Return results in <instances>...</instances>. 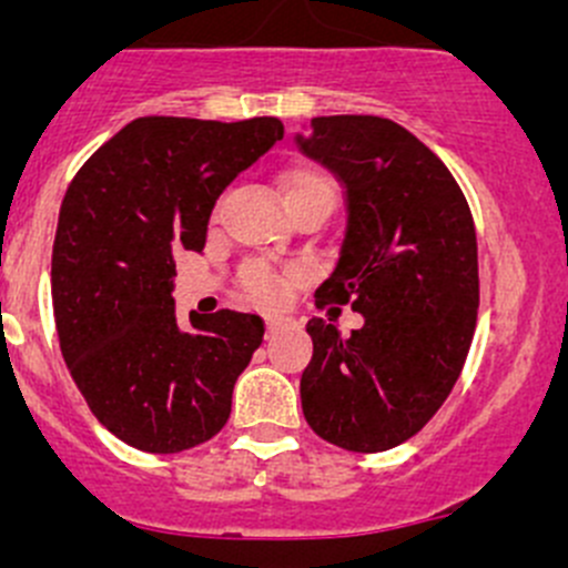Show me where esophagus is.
<instances>
[{
    "mask_svg": "<svg viewBox=\"0 0 568 568\" xmlns=\"http://www.w3.org/2000/svg\"><path fill=\"white\" fill-rule=\"evenodd\" d=\"M283 324H285L283 318H266V335H274V332H277Z\"/></svg>",
    "mask_w": 568,
    "mask_h": 568,
    "instance_id": "1",
    "label": "esophagus"
}]
</instances>
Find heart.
<instances>
[{"label": "heart", "instance_id": "1", "mask_svg": "<svg viewBox=\"0 0 568 568\" xmlns=\"http://www.w3.org/2000/svg\"><path fill=\"white\" fill-rule=\"evenodd\" d=\"M280 192H283L285 209H307V205H321V209L332 211L337 203V183L326 170L316 164H294L280 178ZM244 291L257 302V305H277L285 294V277L274 268L252 263L242 274Z\"/></svg>", "mask_w": 568, "mask_h": 568}]
</instances>
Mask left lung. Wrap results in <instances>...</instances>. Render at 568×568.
I'll list each match as a JSON object with an SVG mask.
<instances>
[{
	"mask_svg": "<svg viewBox=\"0 0 568 568\" xmlns=\"http://www.w3.org/2000/svg\"><path fill=\"white\" fill-rule=\"evenodd\" d=\"M296 136L346 189V236L316 307L352 305L343 337L307 321L302 412L326 443L379 454L415 437L459 379L478 318V242L464 192L404 125L376 114L313 118Z\"/></svg>",
	"mask_w": 568,
	"mask_h": 568,
	"instance_id": "8db88e82",
	"label": "left lung"
}]
</instances>
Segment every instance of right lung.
I'll return each mask as SVG.
<instances>
[{
  "label": "right lung",
  "mask_w": 568,
  "mask_h": 568,
  "mask_svg": "<svg viewBox=\"0 0 568 568\" xmlns=\"http://www.w3.org/2000/svg\"><path fill=\"white\" fill-rule=\"evenodd\" d=\"M283 140L277 118H136L82 164L60 205L51 302L90 412L145 454H181L231 417L263 341L252 313L175 318V252L205 247L227 183Z\"/></svg>",
  "instance_id": "right-lung-1"
}]
</instances>
